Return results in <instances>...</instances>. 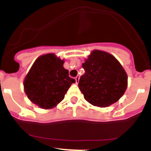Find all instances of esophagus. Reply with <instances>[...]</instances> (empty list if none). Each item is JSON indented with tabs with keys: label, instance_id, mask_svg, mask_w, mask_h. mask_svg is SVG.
<instances>
[{
	"label": "esophagus",
	"instance_id": "esophagus-1",
	"mask_svg": "<svg viewBox=\"0 0 151 151\" xmlns=\"http://www.w3.org/2000/svg\"><path fill=\"white\" fill-rule=\"evenodd\" d=\"M75 79H76V83L78 84V81H79V76H77L75 78Z\"/></svg>",
	"mask_w": 151,
	"mask_h": 151
}]
</instances>
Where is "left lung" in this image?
<instances>
[{"instance_id": "8db88e82", "label": "left lung", "mask_w": 151, "mask_h": 151, "mask_svg": "<svg viewBox=\"0 0 151 151\" xmlns=\"http://www.w3.org/2000/svg\"><path fill=\"white\" fill-rule=\"evenodd\" d=\"M85 74L78 88L91 104L106 107L118 101L126 91L128 76L115 57L107 52L94 50L82 63Z\"/></svg>"}]
</instances>
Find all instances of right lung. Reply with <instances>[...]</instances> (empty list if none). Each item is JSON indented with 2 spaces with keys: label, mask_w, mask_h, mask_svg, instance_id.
I'll use <instances>...</instances> for the list:
<instances>
[{
  "label": "right lung",
  "mask_w": 151,
  "mask_h": 151,
  "mask_svg": "<svg viewBox=\"0 0 151 151\" xmlns=\"http://www.w3.org/2000/svg\"><path fill=\"white\" fill-rule=\"evenodd\" d=\"M64 60L55 54H47L35 60L24 79L25 93L41 109L55 107L63 100L74 78L63 67Z\"/></svg>",
  "instance_id": "right-lung-1"
}]
</instances>
